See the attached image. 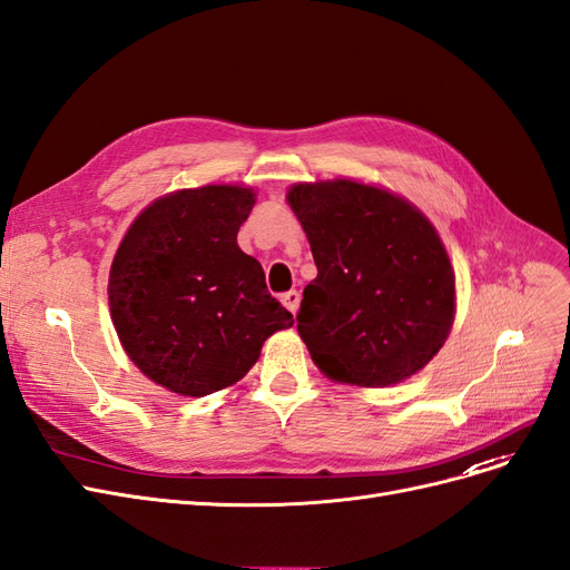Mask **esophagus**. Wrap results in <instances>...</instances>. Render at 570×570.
<instances>
[{"label": "esophagus", "mask_w": 570, "mask_h": 570, "mask_svg": "<svg viewBox=\"0 0 570 570\" xmlns=\"http://www.w3.org/2000/svg\"><path fill=\"white\" fill-rule=\"evenodd\" d=\"M281 302H283V306H285L289 313H297L299 302H302V294H299L297 289H289V292H285V294H283Z\"/></svg>", "instance_id": "esophagus-1"}]
</instances>
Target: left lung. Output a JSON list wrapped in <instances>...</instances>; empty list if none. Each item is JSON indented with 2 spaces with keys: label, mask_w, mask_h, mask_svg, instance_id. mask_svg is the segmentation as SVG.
<instances>
[{
  "label": "left lung",
  "mask_w": 570,
  "mask_h": 570,
  "mask_svg": "<svg viewBox=\"0 0 570 570\" xmlns=\"http://www.w3.org/2000/svg\"><path fill=\"white\" fill-rule=\"evenodd\" d=\"M287 203L318 266L297 330L330 380L389 386L415 375L450 335L455 273L436 228L384 188L294 184Z\"/></svg>",
  "instance_id": "obj_1"
}]
</instances>
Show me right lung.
I'll return each mask as SVG.
<instances>
[{
	"label": "right lung",
	"instance_id": "1",
	"mask_svg": "<svg viewBox=\"0 0 570 570\" xmlns=\"http://www.w3.org/2000/svg\"><path fill=\"white\" fill-rule=\"evenodd\" d=\"M254 190L203 186L165 195L129 226L110 266V316L127 356L181 396L245 377L292 313L238 247Z\"/></svg>",
	"mask_w": 570,
	"mask_h": 570
}]
</instances>
